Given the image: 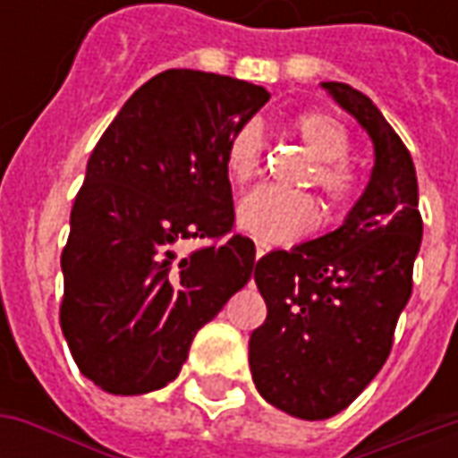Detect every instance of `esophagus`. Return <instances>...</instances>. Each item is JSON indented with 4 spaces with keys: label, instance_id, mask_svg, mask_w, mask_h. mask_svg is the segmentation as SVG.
<instances>
[{
    "label": "esophagus",
    "instance_id": "esophagus-1",
    "mask_svg": "<svg viewBox=\"0 0 458 458\" xmlns=\"http://www.w3.org/2000/svg\"><path fill=\"white\" fill-rule=\"evenodd\" d=\"M269 252V245H265V242H258V245H255V258H265V255H267Z\"/></svg>",
    "mask_w": 458,
    "mask_h": 458
}]
</instances>
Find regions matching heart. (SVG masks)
Segmentation results:
<instances>
[{
	"instance_id": "heart-1",
	"label": "heart",
	"mask_w": 458,
	"mask_h": 458,
	"mask_svg": "<svg viewBox=\"0 0 458 458\" xmlns=\"http://www.w3.org/2000/svg\"><path fill=\"white\" fill-rule=\"evenodd\" d=\"M299 140L317 159L309 181L334 206H344L355 199L360 189L358 171L348 164L351 137L344 124L328 113H304L294 122ZM262 159V130L258 122H245L233 131L225 147V171L235 183L252 179ZM321 220L318 203L307 193L262 189L250 191L238 206L240 228L262 242H292L307 235Z\"/></svg>"
}]
</instances>
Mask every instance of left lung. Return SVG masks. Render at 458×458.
I'll list each match as a JSON object with an SVG mask.
<instances>
[{
  "mask_svg": "<svg viewBox=\"0 0 458 458\" xmlns=\"http://www.w3.org/2000/svg\"><path fill=\"white\" fill-rule=\"evenodd\" d=\"M324 88L370 134L375 166L341 228L255 265L267 318L250 336L252 380L299 420L334 417L380 373L422 242L417 174L403 140L368 95L334 81Z\"/></svg>",
  "mask_w": 458,
  "mask_h": 458,
  "instance_id": "obj_1",
  "label": "left lung"
}]
</instances>
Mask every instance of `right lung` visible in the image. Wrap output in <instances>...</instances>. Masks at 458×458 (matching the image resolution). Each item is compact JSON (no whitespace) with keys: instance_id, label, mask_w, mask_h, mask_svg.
<instances>
[{"instance_id":"obj_1","label":"right lung","mask_w":458,"mask_h":458,"mask_svg":"<svg viewBox=\"0 0 458 458\" xmlns=\"http://www.w3.org/2000/svg\"><path fill=\"white\" fill-rule=\"evenodd\" d=\"M267 100L259 85L171 68L95 144L61 255V328L105 393L171 383L196 331L248 284L255 242L235 233L225 147ZM183 239L214 242L176 259Z\"/></svg>"}]
</instances>
